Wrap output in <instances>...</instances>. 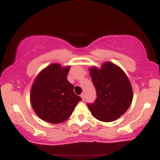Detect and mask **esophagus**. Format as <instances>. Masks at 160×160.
<instances>
[{
    "instance_id": "esophagus-1",
    "label": "esophagus",
    "mask_w": 160,
    "mask_h": 160,
    "mask_svg": "<svg viewBox=\"0 0 160 160\" xmlns=\"http://www.w3.org/2000/svg\"><path fill=\"white\" fill-rule=\"evenodd\" d=\"M80 96H81V98H82V101L85 100V94H84V93H82V94H81V95H80Z\"/></svg>"
}]
</instances>
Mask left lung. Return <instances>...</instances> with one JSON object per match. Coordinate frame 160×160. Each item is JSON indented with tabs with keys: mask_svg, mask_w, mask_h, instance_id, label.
I'll list each match as a JSON object with an SVG mask.
<instances>
[{
	"mask_svg": "<svg viewBox=\"0 0 160 160\" xmlns=\"http://www.w3.org/2000/svg\"><path fill=\"white\" fill-rule=\"evenodd\" d=\"M97 98L87 104L92 115L102 122H112L124 114L132 102L131 83L124 71L111 62H105L101 69H89Z\"/></svg>",
	"mask_w": 160,
	"mask_h": 160,
	"instance_id": "left-lung-1",
	"label": "left lung"
}]
</instances>
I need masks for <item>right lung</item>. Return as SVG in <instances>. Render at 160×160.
I'll return each instance as SVG.
<instances>
[{
	"label": "right lung",
	"mask_w": 160,
	"mask_h": 160,
	"mask_svg": "<svg viewBox=\"0 0 160 160\" xmlns=\"http://www.w3.org/2000/svg\"><path fill=\"white\" fill-rule=\"evenodd\" d=\"M70 67L52 64L37 77L31 90L32 108L43 120L60 123L68 119L82 98L67 79Z\"/></svg>",
	"instance_id": "1"
}]
</instances>
